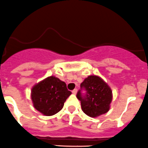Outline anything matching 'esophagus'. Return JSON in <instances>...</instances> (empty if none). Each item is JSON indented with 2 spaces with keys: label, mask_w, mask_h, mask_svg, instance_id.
<instances>
[{
  "label": "esophagus",
  "mask_w": 148,
  "mask_h": 148,
  "mask_svg": "<svg viewBox=\"0 0 148 148\" xmlns=\"http://www.w3.org/2000/svg\"><path fill=\"white\" fill-rule=\"evenodd\" d=\"M77 91H78V90H77L76 88H75V89H73V91H72V93H73V94H77Z\"/></svg>",
  "instance_id": "34e87169"
}]
</instances>
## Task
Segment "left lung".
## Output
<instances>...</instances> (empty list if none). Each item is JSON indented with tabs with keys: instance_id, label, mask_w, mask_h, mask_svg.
Wrapping results in <instances>:
<instances>
[{
	"instance_id": "8db88e82",
	"label": "left lung",
	"mask_w": 148,
	"mask_h": 148,
	"mask_svg": "<svg viewBox=\"0 0 148 148\" xmlns=\"http://www.w3.org/2000/svg\"><path fill=\"white\" fill-rule=\"evenodd\" d=\"M81 88L86 90V94L83 95L79 90L76 97L81 101L84 113L96 118L109 111L112 99V90L102 78L89 75L81 83Z\"/></svg>"
}]
</instances>
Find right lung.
I'll return each mask as SVG.
<instances>
[{
	"label": "right lung",
	"instance_id": "obj_1",
	"mask_svg": "<svg viewBox=\"0 0 148 148\" xmlns=\"http://www.w3.org/2000/svg\"><path fill=\"white\" fill-rule=\"evenodd\" d=\"M71 94L64 81L54 76H49L32 88L31 99L38 111L51 116L62 109L64 102Z\"/></svg>",
	"mask_w": 148,
	"mask_h": 148
}]
</instances>
